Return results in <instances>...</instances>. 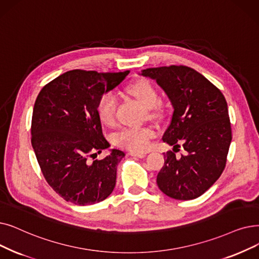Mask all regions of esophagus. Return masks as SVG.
I'll return each instance as SVG.
<instances>
[{"label": "esophagus", "instance_id": "1", "mask_svg": "<svg viewBox=\"0 0 259 259\" xmlns=\"http://www.w3.org/2000/svg\"><path fill=\"white\" fill-rule=\"evenodd\" d=\"M129 154L131 156H137V157H145L146 156V153H144V152H136V151H130Z\"/></svg>", "mask_w": 259, "mask_h": 259}]
</instances>
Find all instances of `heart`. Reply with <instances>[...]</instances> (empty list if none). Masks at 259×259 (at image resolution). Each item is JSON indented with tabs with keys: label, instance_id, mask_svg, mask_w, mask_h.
<instances>
[{
	"label": "heart",
	"instance_id": "heart-1",
	"mask_svg": "<svg viewBox=\"0 0 259 259\" xmlns=\"http://www.w3.org/2000/svg\"><path fill=\"white\" fill-rule=\"evenodd\" d=\"M125 92L136 99L145 109L148 117H159L162 110L157 105L160 99L159 91L153 83L146 79H140L130 83ZM96 114L99 121L106 127H112L115 123V99L111 94H104L99 98L96 106ZM154 137V130L150 127L126 128L120 130L114 138L115 144L121 148L141 152L147 150L149 142Z\"/></svg>",
	"mask_w": 259,
	"mask_h": 259
}]
</instances>
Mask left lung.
<instances>
[{"label":"left lung","instance_id":"1","mask_svg":"<svg viewBox=\"0 0 259 259\" xmlns=\"http://www.w3.org/2000/svg\"><path fill=\"white\" fill-rule=\"evenodd\" d=\"M169 98L174 113L163 142L174 146L164 155L156 177L162 192L172 199L200 197L221 176L227 163L232 130L227 100L220 90L188 66L170 65L143 70ZM182 144L185 153L175 152Z\"/></svg>","mask_w":259,"mask_h":259}]
</instances>
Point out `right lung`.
Wrapping results in <instances>:
<instances>
[{
	"label": "right lung",
	"mask_w": 259,
	"mask_h": 259,
	"mask_svg": "<svg viewBox=\"0 0 259 259\" xmlns=\"http://www.w3.org/2000/svg\"><path fill=\"white\" fill-rule=\"evenodd\" d=\"M128 74L69 71L44 85L36 99L31 118L33 151L50 186L74 204L98 203L115 187L117 165L125 153L110 149L105 159L92 164L88 157L110 147L96 106Z\"/></svg>",
	"instance_id": "1"
}]
</instances>
